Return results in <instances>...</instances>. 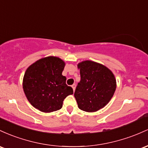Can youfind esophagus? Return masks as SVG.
<instances>
[{"mask_svg": "<svg viewBox=\"0 0 148 148\" xmlns=\"http://www.w3.org/2000/svg\"><path fill=\"white\" fill-rule=\"evenodd\" d=\"M75 87H76V84H73L72 85V88H73V91L75 90Z\"/></svg>", "mask_w": 148, "mask_h": 148, "instance_id": "esophagus-1", "label": "esophagus"}]
</instances>
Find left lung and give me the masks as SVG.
<instances>
[{"instance_id": "left-lung-1", "label": "left lung", "mask_w": 148, "mask_h": 148, "mask_svg": "<svg viewBox=\"0 0 148 148\" xmlns=\"http://www.w3.org/2000/svg\"><path fill=\"white\" fill-rule=\"evenodd\" d=\"M80 81L74 93L80 110L96 112L108 103L116 89V79L110 69L92 61L77 64Z\"/></svg>"}]
</instances>
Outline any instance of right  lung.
I'll use <instances>...</instances> for the list:
<instances>
[{"label":"right lung","instance_id":"right-lung-1","mask_svg":"<svg viewBox=\"0 0 148 148\" xmlns=\"http://www.w3.org/2000/svg\"><path fill=\"white\" fill-rule=\"evenodd\" d=\"M65 62L56 56L42 58L26 69L23 89L30 103L43 112H52L62 108L66 96L73 94L62 75Z\"/></svg>","mask_w":148,"mask_h":148}]
</instances>
